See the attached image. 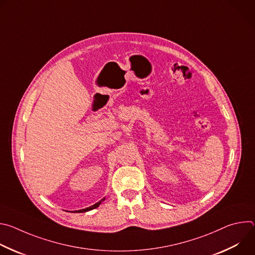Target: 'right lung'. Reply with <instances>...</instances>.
<instances>
[{"instance_id": "obj_1", "label": "right lung", "mask_w": 255, "mask_h": 255, "mask_svg": "<svg viewBox=\"0 0 255 255\" xmlns=\"http://www.w3.org/2000/svg\"><path fill=\"white\" fill-rule=\"evenodd\" d=\"M102 201H104V199L102 200ZM102 201H100V202H98L97 204H95V205H93V206H91V207H89V208H86V209H83V210H80L79 212H88V211H91V210H93V209H95V208H97V207H99L100 206V204H101V202Z\"/></svg>"}]
</instances>
